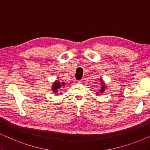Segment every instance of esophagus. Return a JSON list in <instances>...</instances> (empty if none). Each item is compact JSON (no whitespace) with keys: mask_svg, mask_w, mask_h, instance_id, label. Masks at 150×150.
I'll list each match as a JSON object with an SVG mask.
<instances>
[{"mask_svg":"<svg viewBox=\"0 0 150 150\" xmlns=\"http://www.w3.org/2000/svg\"><path fill=\"white\" fill-rule=\"evenodd\" d=\"M76 83H77L78 84H82V83H83V80L81 79V80H79V81H77Z\"/></svg>","mask_w":150,"mask_h":150,"instance_id":"1","label":"esophagus"}]
</instances>
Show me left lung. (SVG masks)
Here are the masks:
<instances>
[{"label":"left lung","instance_id":"obj_1","mask_svg":"<svg viewBox=\"0 0 150 150\" xmlns=\"http://www.w3.org/2000/svg\"><path fill=\"white\" fill-rule=\"evenodd\" d=\"M100 81H102V80H100ZM102 84H104V83H102ZM104 88H105V86H104V85H102V87H101V90H100V92H101V93H102V92L104 91Z\"/></svg>","mask_w":150,"mask_h":150}]
</instances>
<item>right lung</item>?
I'll use <instances>...</instances> for the list:
<instances>
[{
  "label": "right lung",
  "mask_w": 150,
  "mask_h": 150,
  "mask_svg": "<svg viewBox=\"0 0 150 150\" xmlns=\"http://www.w3.org/2000/svg\"><path fill=\"white\" fill-rule=\"evenodd\" d=\"M64 85H65V83H61L59 81L55 82V83L54 84V85H53V87H52L53 91H54V93H57V92L58 91H57V89H60L61 86H64Z\"/></svg>",
  "instance_id": "add662e5"
}]
</instances>
